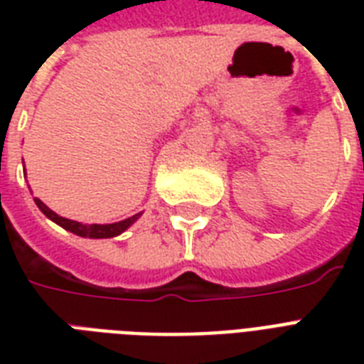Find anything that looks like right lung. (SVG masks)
Here are the masks:
<instances>
[{"label":"right lung","instance_id":"add662e5","mask_svg":"<svg viewBox=\"0 0 364 364\" xmlns=\"http://www.w3.org/2000/svg\"><path fill=\"white\" fill-rule=\"evenodd\" d=\"M36 204L37 208L45 213V215L54 221L56 225H60L62 228L65 230H70V232L77 234V236H81V238H115L119 234H122L128 227H132L134 223L141 217V213H136V215L128 217L124 221H119V223H111V225H82V223H77V221H71V219H65V217H60L58 213H54L50 208L43 204L41 200L36 198Z\"/></svg>","mask_w":364,"mask_h":364}]
</instances>
